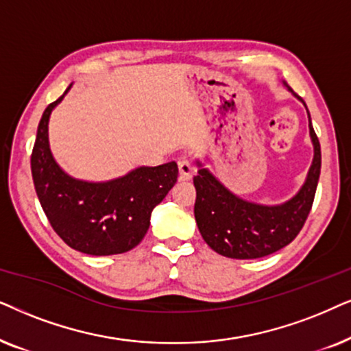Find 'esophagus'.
Wrapping results in <instances>:
<instances>
[{
	"instance_id": "obj_1",
	"label": "esophagus",
	"mask_w": 351,
	"mask_h": 351,
	"mask_svg": "<svg viewBox=\"0 0 351 351\" xmlns=\"http://www.w3.org/2000/svg\"><path fill=\"white\" fill-rule=\"evenodd\" d=\"M178 168H180V178L181 180H189L195 170L193 162H191L186 156L178 158Z\"/></svg>"
}]
</instances>
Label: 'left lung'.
<instances>
[{"label": "left lung", "instance_id": "8db88e82", "mask_svg": "<svg viewBox=\"0 0 351 351\" xmlns=\"http://www.w3.org/2000/svg\"><path fill=\"white\" fill-rule=\"evenodd\" d=\"M310 134L315 158L308 178L295 197L282 205L268 207L242 200L200 168L194 176V215L204 241L217 254L237 260L261 258L295 239L310 215L321 173V146L311 120Z\"/></svg>", "mask_w": 351, "mask_h": 351}]
</instances>
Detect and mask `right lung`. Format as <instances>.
Listing matches in <instances>:
<instances>
[{
    "label": "right lung",
    "instance_id": "add662e5",
    "mask_svg": "<svg viewBox=\"0 0 351 351\" xmlns=\"http://www.w3.org/2000/svg\"><path fill=\"white\" fill-rule=\"evenodd\" d=\"M69 90L70 86L65 93ZM64 95L45 109L30 157L41 208L53 230L72 249L88 255L125 254L146 236L154 207L176 183L178 165L168 162L139 167L107 183L73 180L54 162L48 143L51 110Z\"/></svg>",
    "mask_w": 351,
    "mask_h": 351
}]
</instances>
